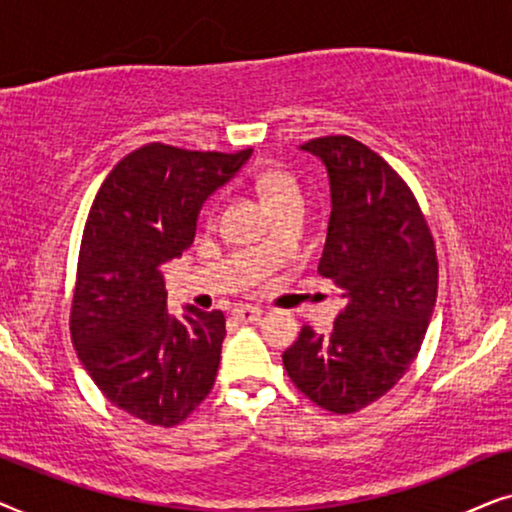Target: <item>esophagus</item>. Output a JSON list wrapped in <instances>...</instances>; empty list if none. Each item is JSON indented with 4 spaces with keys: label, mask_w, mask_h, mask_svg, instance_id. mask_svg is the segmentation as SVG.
Returning <instances> with one entry per match:
<instances>
[{
    "label": "esophagus",
    "mask_w": 512,
    "mask_h": 512,
    "mask_svg": "<svg viewBox=\"0 0 512 512\" xmlns=\"http://www.w3.org/2000/svg\"><path fill=\"white\" fill-rule=\"evenodd\" d=\"M262 318V309L260 306H236L234 309V320H238V323H255V320Z\"/></svg>",
    "instance_id": "esophagus-1"
}]
</instances>
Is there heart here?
I'll return each instance as SVG.
<instances>
[{
    "label": "heart",
    "mask_w": 512,
    "mask_h": 512,
    "mask_svg": "<svg viewBox=\"0 0 512 512\" xmlns=\"http://www.w3.org/2000/svg\"><path fill=\"white\" fill-rule=\"evenodd\" d=\"M255 189L260 192L264 203H267L271 210H274L278 203L302 196V187H299L297 177L283 168L260 170V173L255 175Z\"/></svg>",
    "instance_id": "1"
}]
</instances>
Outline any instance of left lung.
I'll return each instance as SVG.
<instances>
[{"instance_id": "1", "label": "left lung", "mask_w": 512, "mask_h": 512, "mask_svg": "<svg viewBox=\"0 0 512 512\" xmlns=\"http://www.w3.org/2000/svg\"><path fill=\"white\" fill-rule=\"evenodd\" d=\"M302 149L330 177L318 274L335 281L346 306L330 335L304 325L283 365L318 407L351 414L391 391L417 358L438 297L435 243L412 189L363 142L325 135Z\"/></svg>"}]
</instances>
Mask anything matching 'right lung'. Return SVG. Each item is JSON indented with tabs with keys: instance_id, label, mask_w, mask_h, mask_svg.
<instances>
[{
	"instance_id": "obj_1",
	"label": "right lung",
	"mask_w": 512,
	"mask_h": 512,
	"mask_svg": "<svg viewBox=\"0 0 512 512\" xmlns=\"http://www.w3.org/2000/svg\"><path fill=\"white\" fill-rule=\"evenodd\" d=\"M252 149L189 152L149 142L105 177L81 238L70 332L81 365L119 410L152 426L185 421L215 384L222 311L166 309L161 264L194 243L203 201Z\"/></svg>"
}]
</instances>
